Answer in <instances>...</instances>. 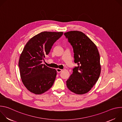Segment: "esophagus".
Returning <instances> with one entry per match:
<instances>
[{
    "label": "esophagus",
    "instance_id": "obj_1",
    "mask_svg": "<svg viewBox=\"0 0 122 122\" xmlns=\"http://www.w3.org/2000/svg\"><path fill=\"white\" fill-rule=\"evenodd\" d=\"M62 69H60V68H57L56 69V71H57V72H58V73H60V72H62Z\"/></svg>",
    "mask_w": 122,
    "mask_h": 122
}]
</instances>
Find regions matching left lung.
<instances>
[{"mask_svg":"<svg viewBox=\"0 0 122 122\" xmlns=\"http://www.w3.org/2000/svg\"><path fill=\"white\" fill-rule=\"evenodd\" d=\"M73 48L78 66L66 81L68 89L75 94L88 93L98 81L101 72L100 56L96 44L83 33L71 31L64 33Z\"/></svg>","mask_w":122,"mask_h":122,"instance_id":"obj_1","label":"left lung"}]
</instances>
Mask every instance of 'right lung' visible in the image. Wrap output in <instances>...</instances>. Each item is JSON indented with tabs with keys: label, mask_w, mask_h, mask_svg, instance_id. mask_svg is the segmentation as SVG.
Wrapping results in <instances>:
<instances>
[{
	"label": "right lung",
	"mask_w": 122,
	"mask_h": 122,
	"mask_svg": "<svg viewBox=\"0 0 122 122\" xmlns=\"http://www.w3.org/2000/svg\"><path fill=\"white\" fill-rule=\"evenodd\" d=\"M63 34V32H42L31 38L24 48L18 65L22 81L30 92L40 95L53 86L56 71L42 62Z\"/></svg>",
	"instance_id": "add662e5"
}]
</instances>
